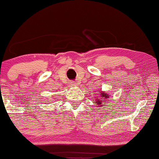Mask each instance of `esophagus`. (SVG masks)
I'll list each match as a JSON object with an SVG mask.
<instances>
[{"instance_id": "esophagus-1", "label": "esophagus", "mask_w": 159, "mask_h": 159, "mask_svg": "<svg viewBox=\"0 0 159 159\" xmlns=\"http://www.w3.org/2000/svg\"><path fill=\"white\" fill-rule=\"evenodd\" d=\"M76 85V83L74 82H71V83H69V86L70 87H74V86Z\"/></svg>"}]
</instances>
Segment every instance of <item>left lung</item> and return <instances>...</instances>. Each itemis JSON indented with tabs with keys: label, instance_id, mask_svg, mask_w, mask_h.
I'll return each instance as SVG.
<instances>
[{
	"label": "left lung",
	"instance_id": "8db88e82",
	"mask_svg": "<svg viewBox=\"0 0 159 159\" xmlns=\"http://www.w3.org/2000/svg\"><path fill=\"white\" fill-rule=\"evenodd\" d=\"M99 98H97L95 104L99 105V107L105 106V104L107 102V99H109V93H106L105 91H102V90H99V93L98 94Z\"/></svg>",
	"mask_w": 159,
	"mask_h": 159
}]
</instances>
